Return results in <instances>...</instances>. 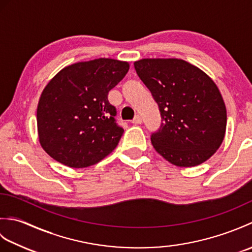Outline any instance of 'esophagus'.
Here are the masks:
<instances>
[{"mask_svg":"<svg viewBox=\"0 0 252 252\" xmlns=\"http://www.w3.org/2000/svg\"><path fill=\"white\" fill-rule=\"evenodd\" d=\"M143 122V119H142V117L141 116H135L134 117V119L132 120V123L133 125H141V123Z\"/></svg>","mask_w":252,"mask_h":252,"instance_id":"34e87169","label":"esophagus"}]
</instances>
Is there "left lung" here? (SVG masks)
I'll return each instance as SVG.
<instances>
[{
	"instance_id": "obj_1",
	"label": "left lung",
	"mask_w": 252,
	"mask_h": 252,
	"mask_svg": "<svg viewBox=\"0 0 252 252\" xmlns=\"http://www.w3.org/2000/svg\"><path fill=\"white\" fill-rule=\"evenodd\" d=\"M134 68L161 115V126L151 136L154 148L178 167L205 162L220 147L226 129L225 104L216 83L176 58H146Z\"/></svg>"
}]
</instances>
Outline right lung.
Segmentation results:
<instances>
[{
  "instance_id": "obj_1",
  "label": "right lung",
  "mask_w": 252,
  "mask_h": 252,
  "mask_svg": "<svg viewBox=\"0 0 252 252\" xmlns=\"http://www.w3.org/2000/svg\"><path fill=\"white\" fill-rule=\"evenodd\" d=\"M129 63L111 58L63 68L46 85L37 105L41 146L70 168L99 162L117 147L123 127L108 92L129 71Z\"/></svg>"
}]
</instances>
